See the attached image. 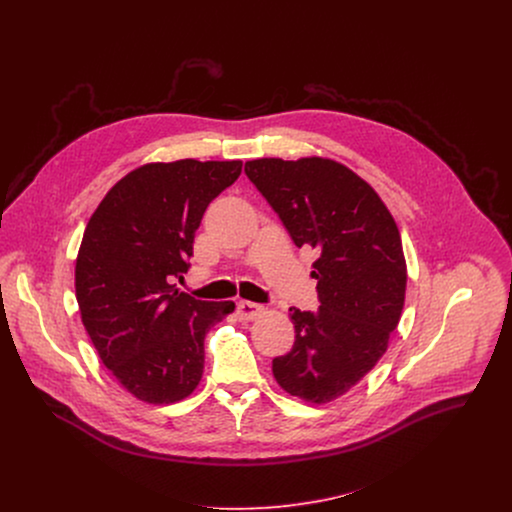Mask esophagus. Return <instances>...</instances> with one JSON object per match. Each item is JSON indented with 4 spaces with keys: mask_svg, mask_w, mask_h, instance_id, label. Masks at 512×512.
Instances as JSON below:
<instances>
[{
    "mask_svg": "<svg viewBox=\"0 0 512 512\" xmlns=\"http://www.w3.org/2000/svg\"><path fill=\"white\" fill-rule=\"evenodd\" d=\"M262 313H264V307L258 305V303H252V301H240L238 307H236V317L242 323L258 319Z\"/></svg>",
    "mask_w": 512,
    "mask_h": 512,
    "instance_id": "esophagus-1",
    "label": "esophagus"
}]
</instances>
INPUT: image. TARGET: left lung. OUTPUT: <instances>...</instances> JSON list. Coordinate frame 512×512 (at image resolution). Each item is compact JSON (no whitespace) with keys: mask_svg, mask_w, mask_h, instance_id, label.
I'll list each match as a JSON object with an SVG mask.
<instances>
[{"mask_svg":"<svg viewBox=\"0 0 512 512\" xmlns=\"http://www.w3.org/2000/svg\"><path fill=\"white\" fill-rule=\"evenodd\" d=\"M244 171L288 228L315 252L319 307H292V351L272 361L278 384L309 404H327L363 380L388 349L406 297L398 226L378 193L327 157L246 161Z\"/></svg>","mask_w":512,"mask_h":512,"instance_id":"1","label":"left lung"}]
</instances>
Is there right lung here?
I'll return each instance as SVG.
<instances>
[{
	"instance_id": "obj_1",
	"label": "right lung",
	"mask_w": 512,
	"mask_h": 512,
	"mask_svg": "<svg viewBox=\"0 0 512 512\" xmlns=\"http://www.w3.org/2000/svg\"><path fill=\"white\" fill-rule=\"evenodd\" d=\"M242 161L146 163L122 177L86 224L74 290L82 325L112 376L138 400L173 404L201 382L205 337L234 311L175 288L209 203Z\"/></svg>"
}]
</instances>
